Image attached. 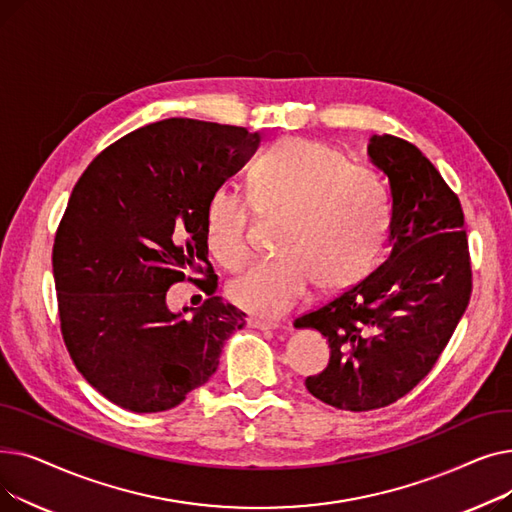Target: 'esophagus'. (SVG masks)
Segmentation results:
<instances>
[{"instance_id":"1","label":"esophagus","mask_w":512,"mask_h":512,"mask_svg":"<svg viewBox=\"0 0 512 512\" xmlns=\"http://www.w3.org/2000/svg\"><path fill=\"white\" fill-rule=\"evenodd\" d=\"M247 324H249V328H255V330H276V328H280L278 321H272V319H257V317H249Z\"/></svg>"}]
</instances>
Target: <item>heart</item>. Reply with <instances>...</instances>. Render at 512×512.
Instances as JSON below:
<instances>
[{"label": "heart", "instance_id": "b5f03b06", "mask_svg": "<svg viewBox=\"0 0 512 512\" xmlns=\"http://www.w3.org/2000/svg\"><path fill=\"white\" fill-rule=\"evenodd\" d=\"M257 213H286L282 255L253 261L228 294L257 317H280L321 288H344L367 274L378 257L390 203L380 176L348 164L328 143L290 137L263 153L249 174ZM251 207L230 186H218L205 205V240L211 255L238 267L249 253Z\"/></svg>", "mask_w": 512, "mask_h": 512}]
</instances>
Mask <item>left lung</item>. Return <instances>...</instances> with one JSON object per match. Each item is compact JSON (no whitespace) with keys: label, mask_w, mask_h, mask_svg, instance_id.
Instances as JSON below:
<instances>
[{"label":"left lung","mask_w":512,"mask_h":512,"mask_svg":"<svg viewBox=\"0 0 512 512\" xmlns=\"http://www.w3.org/2000/svg\"><path fill=\"white\" fill-rule=\"evenodd\" d=\"M369 161L388 178V259L359 284L294 321L328 338L330 363L307 390L342 411H371L411 392L442 355L471 297L465 215L415 145L373 134Z\"/></svg>","instance_id":"8db88e82"}]
</instances>
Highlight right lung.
<instances>
[{
	"label": "right lung",
	"mask_w": 512,
	"mask_h": 512,
	"mask_svg": "<svg viewBox=\"0 0 512 512\" xmlns=\"http://www.w3.org/2000/svg\"><path fill=\"white\" fill-rule=\"evenodd\" d=\"M259 132L188 118L134 130L76 182L53 242L62 336L83 378L132 413L174 409L218 369L245 313L215 297L205 205ZM207 273L210 299L174 314L165 292ZM193 280V278H188Z\"/></svg>",
	"instance_id": "obj_1"
}]
</instances>
